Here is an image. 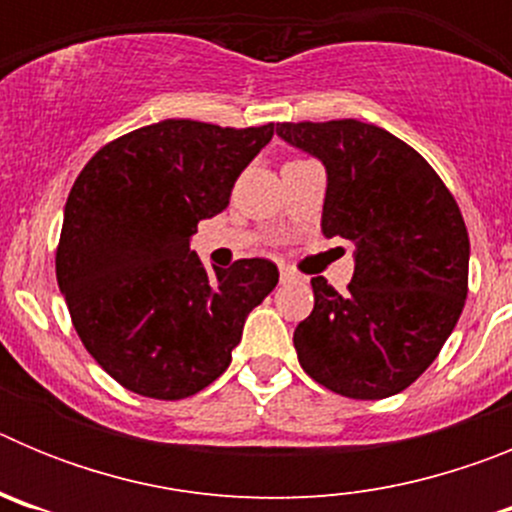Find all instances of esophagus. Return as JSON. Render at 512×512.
Instances as JSON below:
<instances>
[{
	"label": "esophagus",
	"mask_w": 512,
	"mask_h": 512,
	"mask_svg": "<svg viewBox=\"0 0 512 512\" xmlns=\"http://www.w3.org/2000/svg\"><path fill=\"white\" fill-rule=\"evenodd\" d=\"M279 279H282V284H292V282H297V274L292 269H284L282 266V271H279Z\"/></svg>",
	"instance_id": "34e87169"
}]
</instances>
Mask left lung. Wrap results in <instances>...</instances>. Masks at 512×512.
I'll use <instances>...</instances> for the list:
<instances>
[{
	"instance_id": "obj_1",
	"label": "left lung",
	"mask_w": 512,
	"mask_h": 512,
	"mask_svg": "<svg viewBox=\"0 0 512 512\" xmlns=\"http://www.w3.org/2000/svg\"><path fill=\"white\" fill-rule=\"evenodd\" d=\"M277 135L325 166L320 228L354 243L346 295L312 277L297 359L343 397L397 395L433 364L464 310L469 235L459 205L415 148L377 125L282 122Z\"/></svg>"
}]
</instances>
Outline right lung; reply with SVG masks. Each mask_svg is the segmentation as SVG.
<instances>
[{"instance_id":"obj_1","label":"right lung","mask_w":512,"mask_h":512,"mask_svg":"<svg viewBox=\"0 0 512 512\" xmlns=\"http://www.w3.org/2000/svg\"><path fill=\"white\" fill-rule=\"evenodd\" d=\"M274 135L161 120L92 156L63 210L56 277L81 343L125 390L197 395L228 369L248 312L279 282L266 259L205 269L189 248Z\"/></svg>"}]
</instances>
